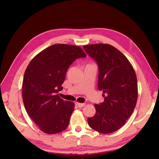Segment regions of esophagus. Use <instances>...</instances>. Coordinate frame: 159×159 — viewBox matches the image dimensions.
I'll use <instances>...</instances> for the list:
<instances>
[{"label":"esophagus","mask_w":159,"mask_h":159,"mask_svg":"<svg viewBox=\"0 0 159 159\" xmlns=\"http://www.w3.org/2000/svg\"><path fill=\"white\" fill-rule=\"evenodd\" d=\"M76 106L78 107H83L85 105V103H79V102H76Z\"/></svg>","instance_id":"1"}]
</instances>
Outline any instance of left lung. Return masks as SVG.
Returning <instances> with one entry per match:
<instances>
[{"label": "left lung", "instance_id": "left-lung-1", "mask_svg": "<svg viewBox=\"0 0 159 159\" xmlns=\"http://www.w3.org/2000/svg\"><path fill=\"white\" fill-rule=\"evenodd\" d=\"M84 50L98 66V87L104 102L94 104L96 114L88 117L89 126L103 134L122 127L135 108L137 79L129 61L120 50L107 43L85 45Z\"/></svg>", "mask_w": 159, "mask_h": 159}]
</instances>
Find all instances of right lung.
Returning <instances> with one entry per match:
<instances>
[{
	"mask_svg": "<svg viewBox=\"0 0 159 159\" xmlns=\"http://www.w3.org/2000/svg\"><path fill=\"white\" fill-rule=\"evenodd\" d=\"M80 47L55 44L43 50L29 63L22 82V100L26 112L46 134L66 130L74 103L57 94L63 89L66 72L74 61L85 57Z\"/></svg>",
	"mask_w": 159,
	"mask_h": 159,
	"instance_id": "right-lung-1",
	"label": "right lung"
}]
</instances>
